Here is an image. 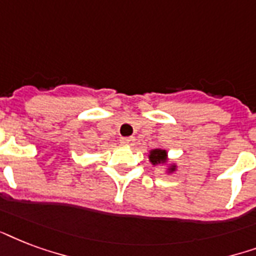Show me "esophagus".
Segmentation results:
<instances>
[{"instance_id":"34e87169","label":"esophagus","mask_w":256,"mask_h":256,"mask_svg":"<svg viewBox=\"0 0 256 256\" xmlns=\"http://www.w3.org/2000/svg\"><path fill=\"white\" fill-rule=\"evenodd\" d=\"M120 144L122 146H132L134 144V138H120Z\"/></svg>"}]
</instances>
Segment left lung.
I'll return each mask as SVG.
<instances>
[{"mask_svg":"<svg viewBox=\"0 0 256 256\" xmlns=\"http://www.w3.org/2000/svg\"><path fill=\"white\" fill-rule=\"evenodd\" d=\"M150 159L152 162V164H158L160 162H164V160L167 159V152L163 150H154L150 152Z\"/></svg>","mask_w":256,"mask_h":256,"instance_id":"left-lung-1","label":"left lung"}]
</instances>
